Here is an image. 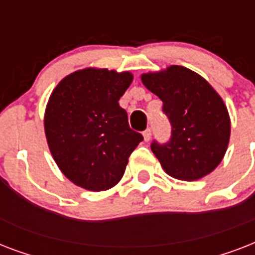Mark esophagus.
<instances>
[{"mask_svg":"<svg viewBox=\"0 0 255 255\" xmlns=\"http://www.w3.org/2000/svg\"><path fill=\"white\" fill-rule=\"evenodd\" d=\"M143 136H144V141H149L151 140V136H152V131H151V128H147L145 131L143 132Z\"/></svg>","mask_w":255,"mask_h":255,"instance_id":"esophagus-1","label":"esophagus"}]
</instances>
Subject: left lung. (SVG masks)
Returning <instances> with one entry per match:
<instances>
[{
	"instance_id": "obj_1",
	"label": "left lung",
	"mask_w": 255,
	"mask_h": 255,
	"mask_svg": "<svg viewBox=\"0 0 255 255\" xmlns=\"http://www.w3.org/2000/svg\"><path fill=\"white\" fill-rule=\"evenodd\" d=\"M140 78L161 99L172 126L167 144L153 141L151 145L165 173L182 181H196L213 172L224 159L230 139L229 112L218 92L184 66H169Z\"/></svg>"
}]
</instances>
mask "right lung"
I'll return each mask as SVG.
<instances>
[{
  "mask_svg": "<svg viewBox=\"0 0 255 255\" xmlns=\"http://www.w3.org/2000/svg\"><path fill=\"white\" fill-rule=\"evenodd\" d=\"M132 81L129 71L86 67L63 78L50 95L43 118L47 145L62 173L83 189L115 186L143 140L119 106Z\"/></svg>",
  "mask_w": 255,
  "mask_h": 255,
  "instance_id": "right-lung-1",
  "label": "right lung"
}]
</instances>
